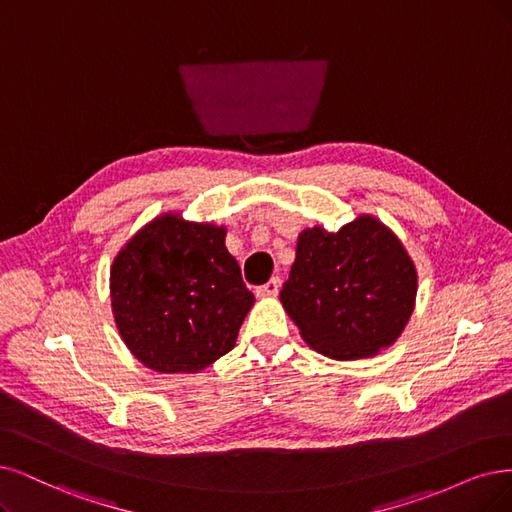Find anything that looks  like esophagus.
Here are the masks:
<instances>
[{
  "label": "esophagus",
  "mask_w": 512,
  "mask_h": 512,
  "mask_svg": "<svg viewBox=\"0 0 512 512\" xmlns=\"http://www.w3.org/2000/svg\"><path fill=\"white\" fill-rule=\"evenodd\" d=\"M278 291H280V278H272L266 282V285L257 287V297H276Z\"/></svg>",
  "instance_id": "obj_1"
}]
</instances>
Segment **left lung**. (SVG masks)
Instances as JSON below:
<instances>
[{
    "label": "left lung",
    "mask_w": 512,
    "mask_h": 512,
    "mask_svg": "<svg viewBox=\"0 0 512 512\" xmlns=\"http://www.w3.org/2000/svg\"><path fill=\"white\" fill-rule=\"evenodd\" d=\"M418 293L405 246L375 217L342 230H304L280 301L301 337L335 361L367 358L396 342Z\"/></svg>",
    "instance_id": "left-lung-1"
}]
</instances>
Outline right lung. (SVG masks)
Returning <instances> with one entry per match:
<instances>
[{
	"instance_id": "obj_1",
	"label": "right lung",
	"mask_w": 512,
	"mask_h": 512,
	"mask_svg": "<svg viewBox=\"0 0 512 512\" xmlns=\"http://www.w3.org/2000/svg\"><path fill=\"white\" fill-rule=\"evenodd\" d=\"M109 289L124 344L158 373H198L230 352L255 301L225 249V227L173 213L126 242Z\"/></svg>"
}]
</instances>
